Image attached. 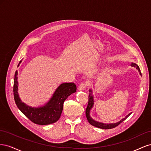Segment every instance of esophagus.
Instances as JSON below:
<instances>
[{"mask_svg": "<svg viewBox=\"0 0 151 151\" xmlns=\"http://www.w3.org/2000/svg\"><path fill=\"white\" fill-rule=\"evenodd\" d=\"M86 84L85 83H82L78 87V88H77V89H78L79 91H83L85 89L86 87Z\"/></svg>", "mask_w": 151, "mask_h": 151, "instance_id": "obj_1", "label": "esophagus"}]
</instances>
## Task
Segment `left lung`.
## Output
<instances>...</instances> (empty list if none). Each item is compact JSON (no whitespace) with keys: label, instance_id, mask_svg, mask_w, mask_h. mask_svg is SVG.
I'll use <instances>...</instances> for the list:
<instances>
[{"label":"left lung","instance_id":"obj_1","mask_svg":"<svg viewBox=\"0 0 151 151\" xmlns=\"http://www.w3.org/2000/svg\"><path fill=\"white\" fill-rule=\"evenodd\" d=\"M131 66L133 67L134 68H135L137 70L140 74L141 75V72H140V68L138 66L137 64H136L135 63L132 62ZM89 102H88V106H87L86 108V118L87 119H88V121L89 122V123H90L91 125H92L93 126H94L96 127H98L99 128V129H113V128H115L116 127H117L118 125L120 124V123L123 122L124 121L127 117H129L132 113H129V115H127L125 118H123V119L120 120L119 122H118L116 123H102V122H99L98 121H96L94 120L93 118H91V115H90V112L91 109L93 108L94 106V96L93 95V91L92 89H89Z\"/></svg>","mask_w":151,"mask_h":151}]
</instances>
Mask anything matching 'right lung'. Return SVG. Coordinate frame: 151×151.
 <instances>
[{"instance_id":"add662e5","label":"right lung","mask_w":151,"mask_h":151,"mask_svg":"<svg viewBox=\"0 0 151 151\" xmlns=\"http://www.w3.org/2000/svg\"><path fill=\"white\" fill-rule=\"evenodd\" d=\"M21 60L17 67L21 63ZM17 70L16 71L14 79V98L17 108L24 115L35 124L45 125L52 124L58 120L63 110L65 100L76 92V86L73 83H62L53 94L49 101L43 106L32 107L21 101L18 94Z\"/></svg>"}]
</instances>
